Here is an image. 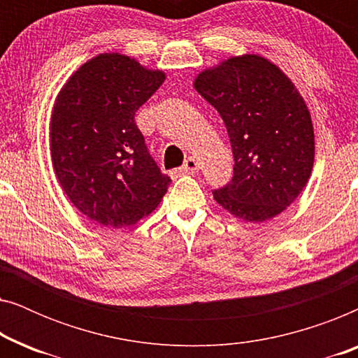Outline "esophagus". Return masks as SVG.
I'll return each mask as SVG.
<instances>
[{
    "instance_id": "esophagus-1",
    "label": "esophagus",
    "mask_w": 358,
    "mask_h": 358,
    "mask_svg": "<svg viewBox=\"0 0 358 358\" xmlns=\"http://www.w3.org/2000/svg\"><path fill=\"white\" fill-rule=\"evenodd\" d=\"M197 171H199L197 159L187 158V159L184 161V164L180 166L179 169H176L174 173H176V174H194V173H197Z\"/></svg>"
}]
</instances>
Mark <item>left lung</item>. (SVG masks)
<instances>
[{
	"instance_id": "8db88e82",
	"label": "left lung",
	"mask_w": 358,
	"mask_h": 358,
	"mask_svg": "<svg viewBox=\"0 0 358 358\" xmlns=\"http://www.w3.org/2000/svg\"><path fill=\"white\" fill-rule=\"evenodd\" d=\"M227 127L233 179L212 190L224 210L261 223L282 213L305 187L315 161L308 107L293 83L266 58L234 57L195 80Z\"/></svg>"
}]
</instances>
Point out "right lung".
<instances>
[{
  "instance_id": "add662e5",
  "label": "right lung",
  "mask_w": 358,
  "mask_h": 358,
  "mask_svg": "<svg viewBox=\"0 0 358 358\" xmlns=\"http://www.w3.org/2000/svg\"><path fill=\"white\" fill-rule=\"evenodd\" d=\"M163 71L102 53L73 75L53 107L50 153L71 203L92 222L122 228L158 207L171 184L150 155L135 114Z\"/></svg>"
}]
</instances>
